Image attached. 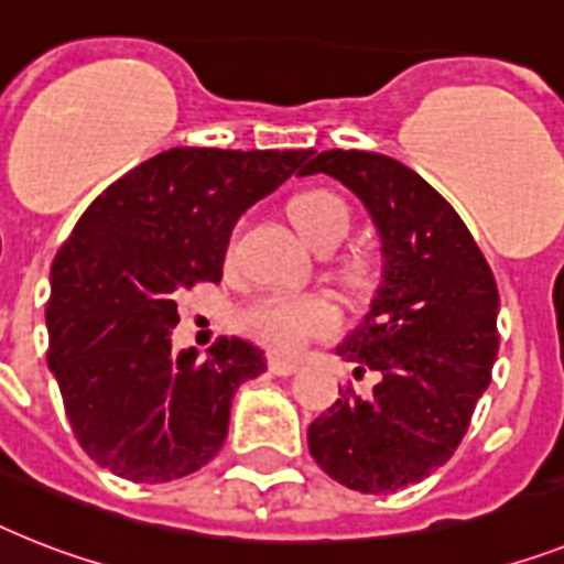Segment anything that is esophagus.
Instances as JSON below:
<instances>
[{"mask_svg":"<svg viewBox=\"0 0 564 564\" xmlns=\"http://www.w3.org/2000/svg\"><path fill=\"white\" fill-rule=\"evenodd\" d=\"M268 369H271V375H276V377H288L300 369V362L282 360V357H271V360H268Z\"/></svg>","mask_w":564,"mask_h":564,"instance_id":"34e87169","label":"esophagus"}]
</instances>
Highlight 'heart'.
<instances>
[{
	"label": "heart",
	"instance_id": "heart-1",
	"mask_svg": "<svg viewBox=\"0 0 564 564\" xmlns=\"http://www.w3.org/2000/svg\"><path fill=\"white\" fill-rule=\"evenodd\" d=\"M288 216L314 250H334L351 227V207L332 189H305L293 195ZM351 271H360V264H351ZM241 328L262 346L291 355L300 351L311 337L332 334L337 328V311L323 296L268 293L241 311Z\"/></svg>",
	"mask_w": 564,
	"mask_h": 564
}]
</instances>
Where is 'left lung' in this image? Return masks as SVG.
<instances>
[{"label": "left lung", "instance_id": "8db88e82", "mask_svg": "<svg viewBox=\"0 0 564 564\" xmlns=\"http://www.w3.org/2000/svg\"><path fill=\"white\" fill-rule=\"evenodd\" d=\"M325 172L366 204L383 276L369 314L337 346L371 369L369 398L346 386L308 426V449L348 490L386 496L444 467L467 435L499 355V288L467 225L438 189L394 158L328 149L300 175Z\"/></svg>", "mask_w": 564, "mask_h": 564}]
</instances>
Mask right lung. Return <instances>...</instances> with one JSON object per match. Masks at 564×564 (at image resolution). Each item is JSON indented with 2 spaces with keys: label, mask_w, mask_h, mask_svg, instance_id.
<instances>
[{
  "label": "right lung",
  "mask_w": 564,
  "mask_h": 564,
  "mask_svg": "<svg viewBox=\"0 0 564 564\" xmlns=\"http://www.w3.org/2000/svg\"><path fill=\"white\" fill-rule=\"evenodd\" d=\"M314 149L175 147L97 195L51 264L48 369L80 446L115 476L164 484L225 446L232 394L262 348L221 337L172 351L178 296L218 282L241 213Z\"/></svg>",
  "instance_id": "add662e5"
}]
</instances>
